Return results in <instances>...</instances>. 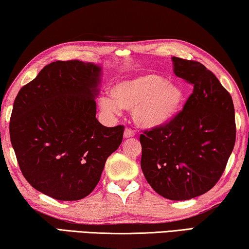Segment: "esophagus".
Instances as JSON below:
<instances>
[{
    "instance_id": "1",
    "label": "esophagus",
    "mask_w": 249,
    "mask_h": 249,
    "mask_svg": "<svg viewBox=\"0 0 249 249\" xmlns=\"http://www.w3.org/2000/svg\"><path fill=\"white\" fill-rule=\"evenodd\" d=\"M134 136V131L131 128H125L124 132V138H131Z\"/></svg>"
}]
</instances>
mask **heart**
I'll list each match as a JSON object with an SVG mask.
<instances>
[{
  "mask_svg": "<svg viewBox=\"0 0 249 249\" xmlns=\"http://www.w3.org/2000/svg\"><path fill=\"white\" fill-rule=\"evenodd\" d=\"M109 97H101L103 111L117 113L119 109L131 110L137 124L144 128L162 127L177 116L183 103V92L162 76L144 74L120 80L110 88Z\"/></svg>",
  "mask_w": 249,
  "mask_h": 249,
  "instance_id": "obj_1",
  "label": "heart"
}]
</instances>
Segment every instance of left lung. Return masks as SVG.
<instances>
[{"mask_svg": "<svg viewBox=\"0 0 249 249\" xmlns=\"http://www.w3.org/2000/svg\"><path fill=\"white\" fill-rule=\"evenodd\" d=\"M172 60L174 74L193 85V92L169 124L141 134V169L159 195L185 201L221 178L235 145V110L230 92L204 65Z\"/></svg>", "mask_w": 249, "mask_h": 249, "instance_id": "obj_1", "label": "left lung"}]
</instances>
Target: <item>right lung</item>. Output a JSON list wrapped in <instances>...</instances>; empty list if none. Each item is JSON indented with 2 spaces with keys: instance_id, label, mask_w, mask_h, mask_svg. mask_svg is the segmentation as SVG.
<instances>
[{
  "instance_id": "add662e5",
  "label": "right lung",
  "mask_w": 249,
  "mask_h": 249,
  "mask_svg": "<svg viewBox=\"0 0 249 249\" xmlns=\"http://www.w3.org/2000/svg\"><path fill=\"white\" fill-rule=\"evenodd\" d=\"M100 71L91 63L57 60L15 98L10 137L19 169L34 189L59 201L90 194L122 142L124 125L108 128L96 118Z\"/></svg>"
}]
</instances>
